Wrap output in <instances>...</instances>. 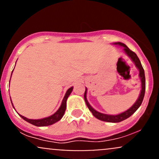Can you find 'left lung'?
Segmentation results:
<instances>
[{
  "instance_id": "1",
  "label": "left lung",
  "mask_w": 159,
  "mask_h": 159,
  "mask_svg": "<svg viewBox=\"0 0 159 159\" xmlns=\"http://www.w3.org/2000/svg\"><path fill=\"white\" fill-rule=\"evenodd\" d=\"M113 45H116L117 46L122 47L123 48L124 52L125 53V54L128 57H130V59L132 60V61L134 63L137 69L139 70V78L141 81V90H140V95L138 96L137 101L134 102V105H132L130 108H129L124 112L121 113V114H116V115H110V114H102V113H100L98 111H96L95 109L90 105V103L88 102L87 99V89L86 88L85 93H84V100L87 106L88 107L89 110H90L92 114L96 118H97L98 120H102V121L105 122H108V123H120V122L123 121V120L127 119L129 116H131L134 114L135 111L138 110V107L140 106L142 102H143L144 94H145V88H146V80H145V74H144V70L143 66H142L141 63H140L139 58L137 56V54L134 52H133L132 51H131L128 47L125 45L124 43H114Z\"/></svg>"
}]
</instances>
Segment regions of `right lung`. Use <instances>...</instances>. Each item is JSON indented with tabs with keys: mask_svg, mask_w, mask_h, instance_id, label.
Listing matches in <instances>:
<instances>
[{
	"mask_svg": "<svg viewBox=\"0 0 159 159\" xmlns=\"http://www.w3.org/2000/svg\"><path fill=\"white\" fill-rule=\"evenodd\" d=\"M72 90H73V87H70V88L68 89L64 97H63V101H62L61 105V107H59L57 111L54 113V114H52V116H49L48 117H45L43 118V119H38V120H32V119H28V118L25 117V116H22V115H20L19 116L22 118L23 120H25V121L28 122L29 123L32 124V125H36V126H47V125H52V124L57 123V121H59L63 117V114H64L66 108V101H67V98L69 96V95L71 94L72 93ZM11 100V98H10ZM12 107H14L13 105H12Z\"/></svg>",
	"mask_w": 159,
	"mask_h": 159,
	"instance_id": "right-lung-1",
	"label": "right lung"
}]
</instances>
